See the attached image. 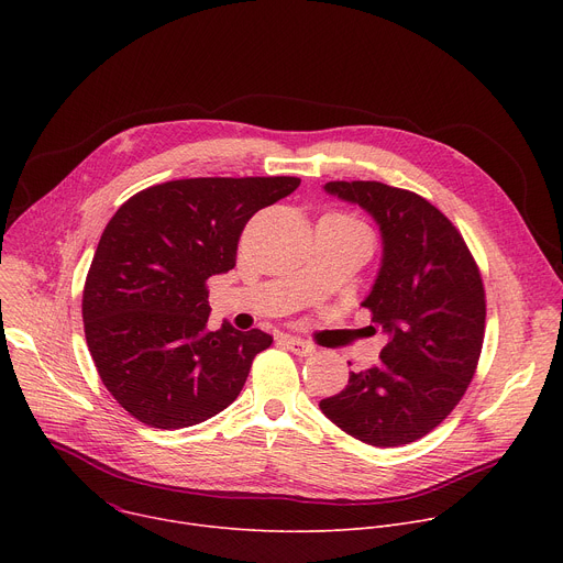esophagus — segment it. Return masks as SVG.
I'll return each mask as SVG.
<instances>
[{"mask_svg": "<svg viewBox=\"0 0 563 563\" xmlns=\"http://www.w3.org/2000/svg\"><path fill=\"white\" fill-rule=\"evenodd\" d=\"M283 343L287 345L289 352H294V354H298V356H311V354L316 352V347H313L311 343H307V341H302V339H296V336H285Z\"/></svg>", "mask_w": 563, "mask_h": 563, "instance_id": "obj_1", "label": "esophagus"}]
</instances>
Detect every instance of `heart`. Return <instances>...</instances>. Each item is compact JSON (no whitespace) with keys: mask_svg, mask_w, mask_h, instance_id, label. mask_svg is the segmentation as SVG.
<instances>
[{"mask_svg":"<svg viewBox=\"0 0 563 563\" xmlns=\"http://www.w3.org/2000/svg\"><path fill=\"white\" fill-rule=\"evenodd\" d=\"M339 218H343V220H345V222H350V224H361V222H358L356 218H352V216H343V213H341ZM361 227H363V224H361Z\"/></svg>","mask_w":563,"mask_h":563,"instance_id":"heart-1","label":"heart"}]
</instances>
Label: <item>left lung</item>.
I'll return each instance as SVG.
<instances>
[{"label": "left lung", "mask_w": 563, "mask_h": 563, "mask_svg": "<svg viewBox=\"0 0 563 563\" xmlns=\"http://www.w3.org/2000/svg\"><path fill=\"white\" fill-rule=\"evenodd\" d=\"M378 224L383 258L363 307L387 334L380 361L350 372L320 410L350 437L396 448L432 432L465 394L486 332V291L456 227L426 198L383 183H328Z\"/></svg>", "instance_id": "1"}]
</instances>
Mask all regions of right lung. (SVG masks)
Returning <instances> with one entry per match:
<instances>
[{
	"instance_id": "1",
	"label": "right lung",
	"mask_w": 563,
	"mask_h": 563,
	"mask_svg": "<svg viewBox=\"0 0 563 563\" xmlns=\"http://www.w3.org/2000/svg\"><path fill=\"white\" fill-rule=\"evenodd\" d=\"M298 178H189L148 187L109 220L82 298L87 345L118 404L137 421L202 423L243 389L272 336L207 330V280L235 267L250 218Z\"/></svg>"
}]
</instances>
